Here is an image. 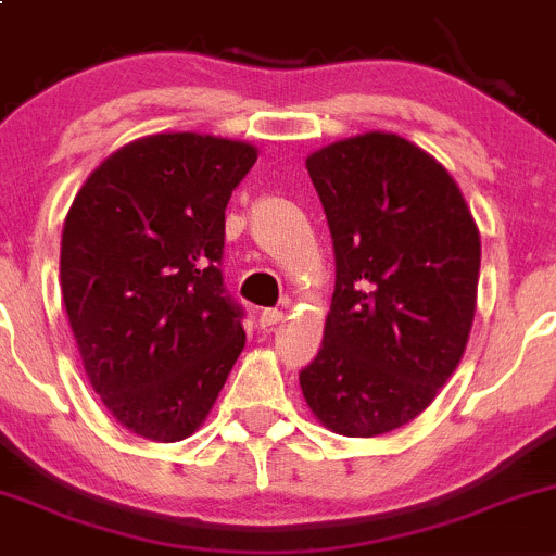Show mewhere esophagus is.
<instances>
[{"instance_id": "obj_1", "label": "esophagus", "mask_w": 556, "mask_h": 556, "mask_svg": "<svg viewBox=\"0 0 556 556\" xmlns=\"http://www.w3.org/2000/svg\"><path fill=\"white\" fill-rule=\"evenodd\" d=\"M285 319V314L279 309H263L261 317H257V323H261V328H274V325H279Z\"/></svg>"}]
</instances>
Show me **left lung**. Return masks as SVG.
Returning <instances> with one entry per match:
<instances>
[{"label": "left lung", "instance_id": "left-lung-1", "mask_svg": "<svg viewBox=\"0 0 556 556\" xmlns=\"http://www.w3.org/2000/svg\"><path fill=\"white\" fill-rule=\"evenodd\" d=\"M306 172L333 237L336 290L301 390L325 428L374 439L419 417L463 361L479 226L444 164L397 134L325 144Z\"/></svg>", "mask_w": 556, "mask_h": 556}]
</instances>
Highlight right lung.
I'll return each instance as SVG.
<instances>
[{
  "instance_id": "obj_1",
  "label": "right lung",
  "mask_w": 556,
  "mask_h": 556,
  "mask_svg": "<svg viewBox=\"0 0 556 556\" xmlns=\"http://www.w3.org/2000/svg\"><path fill=\"white\" fill-rule=\"evenodd\" d=\"M257 148L150 134L110 153L61 231V295L83 368L131 433L174 444L204 425L244 350L223 295L226 206Z\"/></svg>"
}]
</instances>
